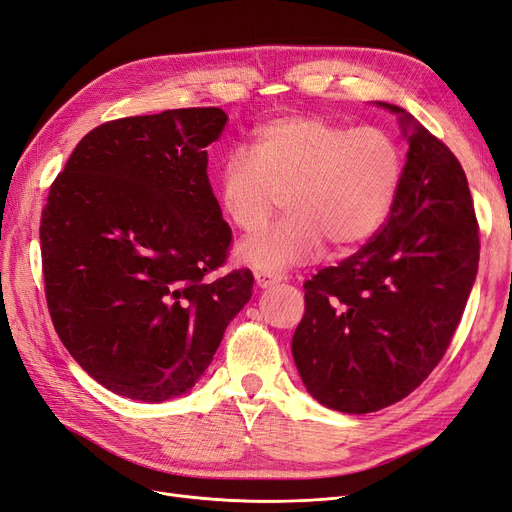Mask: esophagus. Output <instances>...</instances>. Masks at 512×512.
Masks as SVG:
<instances>
[{
	"instance_id": "esophagus-1",
	"label": "esophagus",
	"mask_w": 512,
	"mask_h": 512,
	"mask_svg": "<svg viewBox=\"0 0 512 512\" xmlns=\"http://www.w3.org/2000/svg\"><path fill=\"white\" fill-rule=\"evenodd\" d=\"M254 277H256L258 288H271V286L279 284L281 279H284V275H281V273H264V271H258Z\"/></svg>"
}]
</instances>
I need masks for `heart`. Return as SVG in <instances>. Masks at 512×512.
I'll list each match as a JSON object with an SVG mask.
<instances>
[{
  "label": "heart",
  "instance_id": "b5f03b06",
  "mask_svg": "<svg viewBox=\"0 0 512 512\" xmlns=\"http://www.w3.org/2000/svg\"><path fill=\"white\" fill-rule=\"evenodd\" d=\"M400 182L402 152L387 131L292 114L258 127L250 152L226 156L218 201L233 226L256 233L286 195L290 218L237 248L239 262L279 273L320 256L326 239L337 250L373 239L390 216Z\"/></svg>",
  "mask_w": 512,
  "mask_h": 512
}]
</instances>
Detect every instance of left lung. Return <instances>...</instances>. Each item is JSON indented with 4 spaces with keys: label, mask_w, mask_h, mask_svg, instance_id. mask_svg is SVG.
I'll return each instance as SVG.
<instances>
[{
    "label": "left lung",
    "mask_w": 512,
    "mask_h": 512,
    "mask_svg": "<svg viewBox=\"0 0 512 512\" xmlns=\"http://www.w3.org/2000/svg\"><path fill=\"white\" fill-rule=\"evenodd\" d=\"M407 165L390 218L339 267L305 281L292 356L307 392L341 413L407 398L445 356L479 271V224L455 154L398 105Z\"/></svg>",
    "instance_id": "1"
}]
</instances>
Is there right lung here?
I'll return each instance as SVG.
<instances>
[{
  "label": "right lung",
  "instance_id": "add662e5",
  "mask_svg": "<svg viewBox=\"0 0 512 512\" xmlns=\"http://www.w3.org/2000/svg\"><path fill=\"white\" fill-rule=\"evenodd\" d=\"M226 120L220 108H184L103 122L50 186L40 243L52 324L118 396L186 394L252 296L250 269L214 277L233 233L207 146Z\"/></svg>",
  "mask_w": 512,
  "mask_h": 512
}]
</instances>
